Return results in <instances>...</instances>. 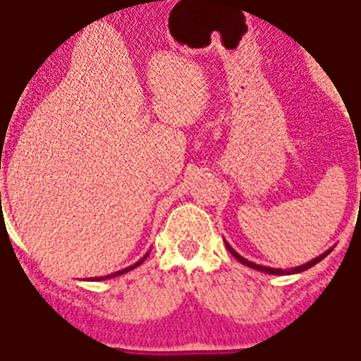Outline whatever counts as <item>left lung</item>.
Segmentation results:
<instances>
[{"instance_id": "1", "label": "left lung", "mask_w": 361, "mask_h": 361, "mask_svg": "<svg viewBox=\"0 0 361 361\" xmlns=\"http://www.w3.org/2000/svg\"><path fill=\"white\" fill-rule=\"evenodd\" d=\"M226 247H228V250H230L231 256H233L237 262H241L243 265H248V267H252V269L262 271V273H269V275H294V273H301V271H307L309 267H312V265H317L318 262H322V259L326 258V256H328L331 250H334V248H329V250H326V252L320 254V256H317V258L311 259V262H307V264L300 265V267H292V269H275V267H265V265H258V264H254V262H248L247 258H243L241 254L235 252V250L230 247V243H228V241H226Z\"/></svg>"}]
</instances>
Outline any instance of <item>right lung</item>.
Instances as JSON below:
<instances>
[{
  "label": "right lung",
  "mask_w": 361,
  "mask_h": 361,
  "mask_svg": "<svg viewBox=\"0 0 361 361\" xmlns=\"http://www.w3.org/2000/svg\"><path fill=\"white\" fill-rule=\"evenodd\" d=\"M147 256H149V252L145 254V256H142L141 259H139V262H135V264L133 265H130V267H126V269H120V271H116V273H111V275H107V276H97L96 281H105V279H113V276H118V275H124V273H128V271H131V269H135L137 265H141L142 262H145V259H147Z\"/></svg>",
  "instance_id": "right-lung-1"
}]
</instances>
